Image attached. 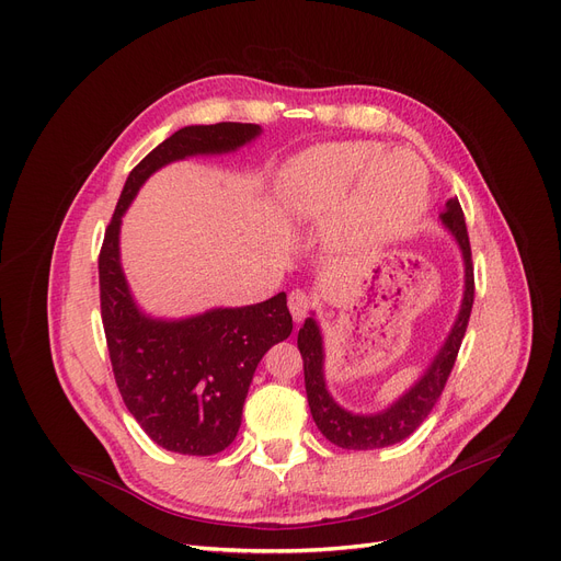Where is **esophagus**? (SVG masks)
Wrapping results in <instances>:
<instances>
[{
	"mask_svg": "<svg viewBox=\"0 0 561 561\" xmlns=\"http://www.w3.org/2000/svg\"><path fill=\"white\" fill-rule=\"evenodd\" d=\"M288 309H290V316L296 322H302L311 309V298L307 296L305 290H290L288 293Z\"/></svg>",
	"mask_w": 561,
	"mask_h": 561,
	"instance_id": "1",
	"label": "esophagus"
}]
</instances>
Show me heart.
<instances>
[{"instance_id": "obj_1", "label": "heart", "mask_w": 561, "mask_h": 561, "mask_svg": "<svg viewBox=\"0 0 561 561\" xmlns=\"http://www.w3.org/2000/svg\"><path fill=\"white\" fill-rule=\"evenodd\" d=\"M284 195L300 214L339 209L336 231L345 245L393 239L414 220L427 195V168L409 150L347 140L313 147L284 172Z\"/></svg>"}]
</instances>
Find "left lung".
<instances>
[{
  "label": "left lung",
  "mask_w": 561,
  "mask_h": 561,
  "mask_svg": "<svg viewBox=\"0 0 561 561\" xmlns=\"http://www.w3.org/2000/svg\"><path fill=\"white\" fill-rule=\"evenodd\" d=\"M444 227L455 236V241L461 250L466 275H463V300L455 325L438 350L434 362L427 366L425 375L411 387L400 400H396L389 409L379 411V414H352V411L343 409L334 402L325 387V373H322V364H325V352H322V336L320 328L313 318H307L305 325L298 332V347L305 362V387H307V400L311 416L322 432V436L330 438L334 446L345 450H375L387 448L393 444H400L402 438L414 434L421 423L430 416L436 400L440 398V391L446 389V381L453 373L455 359L459 355V347L468 328L470 309H473L476 300V277H473V256H470V241L466 231V220L461 204L457 197H450L446 202V209L438 214Z\"/></svg>",
  "instance_id": "obj_1"
}]
</instances>
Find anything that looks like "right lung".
Here are the masks:
<instances>
[{
	"label": "right lung",
	"instance_id": "1",
	"mask_svg": "<svg viewBox=\"0 0 561 561\" xmlns=\"http://www.w3.org/2000/svg\"><path fill=\"white\" fill-rule=\"evenodd\" d=\"M259 125L218 123L174 131L127 176L100 250V307L115 385L157 446L209 457L239 434L243 402L261 357L293 332L286 293L184 320L145 316L121 265V225L138 188L159 168L195 154L239 150Z\"/></svg>",
	"mask_w": 561,
	"mask_h": 561
}]
</instances>
